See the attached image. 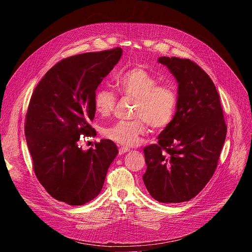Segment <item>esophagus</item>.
<instances>
[{"label":"esophagus","mask_w":252,"mask_h":252,"mask_svg":"<svg viewBox=\"0 0 252 252\" xmlns=\"http://www.w3.org/2000/svg\"><path fill=\"white\" fill-rule=\"evenodd\" d=\"M127 152H129V149H128V148L123 147V148H120V149H119V154H120V155H124V154H126V153H127Z\"/></svg>","instance_id":"obj_1"}]
</instances>
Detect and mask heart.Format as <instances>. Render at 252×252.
<instances>
[{"label":"heart","mask_w":252,"mask_h":252,"mask_svg":"<svg viewBox=\"0 0 252 252\" xmlns=\"http://www.w3.org/2000/svg\"><path fill=\"white\" fill-rule=\"evenodd\" d=\"M158 80L140 66L123 71L116 78L119 92L135 99L131 121H120L103 129V135L120 145L133 146L145 134L148 126L153 130H162L173 121L177 109V94L169 86L158 85ZM117 95L107 89L95 92L94 105L100 117L110 116L115 110Z\"/></svg>","instance_id":"heart-1"}]
</instances>
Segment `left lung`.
<instances>
[{"mask_svg":"<svg viewBox=\"0 0 252 252\" xmlns=\"http://www.w3.org/2000/svg\"><path fill=\"white\" fill-rule=\"evenodd\" d=\"M178 83L177 109L158 143L143 150V183L163 203L193 198L212 177L226 136L220 94L205 71L189 59L158 58Z\"/></svg>","mask_w":252,"mask_h":252,"instance_id":"obj_1","label":"left lung"}]
</instances>
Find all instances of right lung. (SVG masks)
I'll list each match as a JSON object with an SVG mask.
<instances>
[{"mask_svg":"<svg viewBox=\"0 0 252 252\" xmlns=\"http://www.w3.org/2000/svg\"><path fill=\"white\" fill-rule=\"evenodd\" d=\"M122 49L65 58L35 87L26 115L25 134L40 184L55 199L83 205L100 192L118 148L101 139L83 151L80 137L91 136L94 97L102 79L118 63Z\"/></svg>","mask_w":252,"mask_h":252,"instance_id":"right-lung-1","label":"right lung"}]
</instances>
